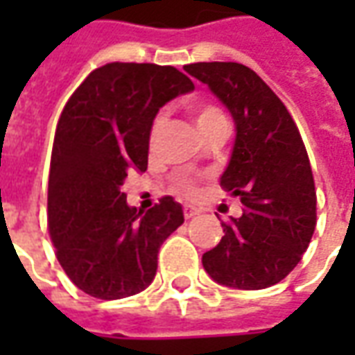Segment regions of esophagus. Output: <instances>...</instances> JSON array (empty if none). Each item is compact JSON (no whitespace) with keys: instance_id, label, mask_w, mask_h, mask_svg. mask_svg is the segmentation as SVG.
<instances>
[{"instance_id":"esophagus-1","label":"esophagus","mask_w":355,"mask_h":355,"mask_svg":"<svg viewBox=\"0 0 355 355\" xmlns=\"http://www.w3.org/2000/svg\"><path fill=\"white\" fill-rule=\"evenodd\" d=\"M200 213V209L193 207V205H184V216L186 218H192V216H196Z\"/></svg>"}]
</instances>
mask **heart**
I'll return each mask as SVG.
<instances>
[{
  "label": "heart",
  "mask_w": 355,
  "mask_h": 355,
  "mask_svg": "<svg viewBox=\"0 0 355 355\" xmlns=\"http://www.w3.org/2000/svg\"><path fill=\"white\" fill-rule=\"evenodd\" d=\"M220 117H224L223 114H220V110L215 108V106H200V108L196 110V125H198V129H203V127H207V125H211L213 121H216V119H220ZM159 123H162V117H157L154 123V129H152V135H155V131H157V127H159ZM180 190L186 193H192L193 192V184L190 182V180H182L180 182Z\"/></svg>",
  "instance_id": "1"
}]
</instances>
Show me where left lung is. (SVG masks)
<instances>
[{
	"label": "left lung",
	"mask_w": 355,
	"mask_h": 355,
	"mask_svg": "<svg viewBox=\"0 0 355 355\" xmlns=\"http://www.w3.org/2000/svg\"><path fill=\"white\" fill-rule=\"evenodd\" d=\"M230 112L236 140L220 186L243 203L223 223L220 243L203 254L216 283L266 289L297 266L315 228L312 167L297 125L257 73L238 62L184 66Z\"/></svg>",
	"instance_id": "8db88e82"
}]
</instances>
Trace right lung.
<instances>
[{
    "mask_svg": "<svg viewBox=\"0 0 355 355\" xmlns=\"http://www.w3.org/2000/svg\"><path fill=\"white\" fill-rule=\"evenodd\" d=\"M192 80L173 66L112 62L89 73L66 102L51 155L47 218L57 259L91 297L116 300L154 282L157 253L184 223L182 205L165 196L137 211L121 186L146 171L157 112Z\"/></svg>",
    "mask_w": 355,
    "mask_h": 355,
    "instance_id": "1",
    "label": "right lung"
}]
</instances>
